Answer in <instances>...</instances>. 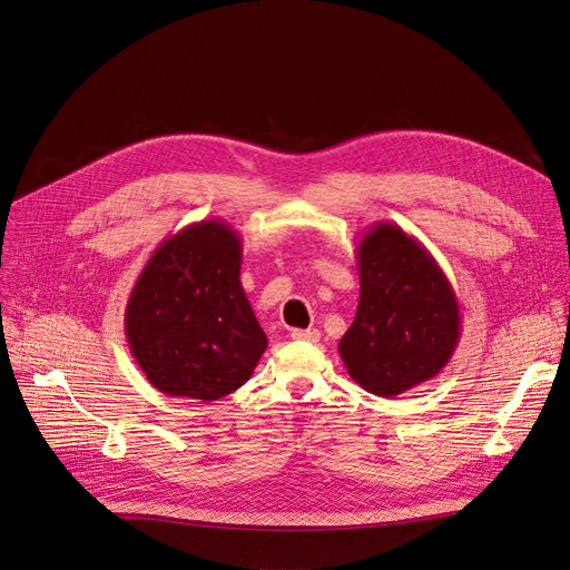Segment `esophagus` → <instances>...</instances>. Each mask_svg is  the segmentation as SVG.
<instances>
[{
	"mask_svg": "<svg viewBox=\"0 0 570 570\" xmlns=\"http://www.w3.org/2000/svg\"><path fill=\"white\" fill-rule=\"evenodd\" d=\"M291 337L295 342H318L321 340V333L316 331V327H307V331H293Z\"/></svg>",
	"mask_w": 570,
	"mask_h": 570,
	"instance_id": "obj_1",
	"label": "esophagus"
}]
</instances>
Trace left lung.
I'll list each match as a JSON object with an SVG mask.
<instances>
[{
  "label": "left lung",
  "instance_id": "1",
  "mask_svg": "<svg viewBox=\"0 0 570 570\" xmlns=\"http://www.w3.org/2000/svg\"><path fill=\"white\" fill-rule=\"evenodd\" d=\"M355 258L361 301L337 348L357 385L395 397L451 363L462 335L458 295L423 243L397 224L370 226Z\"/></svg>",
  "mask_w": 570,
  "mask_h": 570
}]
</instances>
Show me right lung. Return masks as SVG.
Listing matches in <instances>:
<instances>
[{
  "label": "right lung",
  "instance_id": "right-lung-1",
  "mask_svg": "<svg viewBox=\"0 0 570 570\" xmlns=\"http://www.w3.org/2000/svg\"><path fill=\"white\" fill-rule=\"evenodd\" d=\"M239 265L243 239L222 219L185 226L147 258L127 301L125 335L159 393L215 402L252 379L267 337Z\"/></svg>",
  "mask_w": 570,
  "mask_h": 570
}]
</instances>
